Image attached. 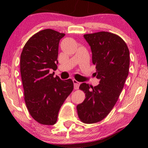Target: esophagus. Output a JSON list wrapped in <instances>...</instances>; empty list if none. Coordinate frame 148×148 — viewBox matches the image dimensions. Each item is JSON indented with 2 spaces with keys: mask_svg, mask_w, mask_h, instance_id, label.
Returning a JSON list of instances; mask_svg holds the SVG:
<instances>
[{
  "mask_svg": "<svg viewBox=\"0 0 148 148\" xmlns=\"http://www.w3.org/2000/svg\"><path fill=\"white\" fill-rule=\"evenodd\" d=\"M73 84H74V88L75 90H77L79 88V85H80V83L78 82L77 81L76 79H73Z\"/></svg>",
  "mask_w": 148,
  "mask_h": 148,
  "instance_id": "esophagus-1",
  "label": "esophagus"
}]
</instances>
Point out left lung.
Listing matches in <instances>:
<instances>
[{"label":"left lung","instance_id":"8db88e82","mask_svg":"<svg viewBox=\"0 0 148 148\" xmlns=\"http://www.w3.org/2000/svg\"><path fill=\"white\" fill-rule=\"evenodd\" d=\"M84 36L91 47L94 75L100 82L94 87L80 85L86 98L77 110L82 123L91 124L104 119L114 106L128 76L130 56L126 43L116 34L99 32Z\"/></svg>","mask_w":148,"mask_h":148}]
</instances>
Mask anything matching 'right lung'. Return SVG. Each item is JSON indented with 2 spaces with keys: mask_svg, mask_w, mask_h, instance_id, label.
Here are the masks:
<instances>
[{
  "mask_svg": "<svg viewBox=\"0 0 148 148\" xmlns=\"http://www.w3.org/2000/svg\"><path fill=\"white\" fill-rule=\"evenodd\" d=\"M65 36L51 29L41 30L27 40L20 59L24 100L29 114L42 125H52L64 100L73 90L71 79L54 77L58 44Z\"/></svg>",
  "mask_w": 148,
  "mask_h": 148,
  "instance_id": "obj_1",
  "label": "right lung"
}]
</instances>
